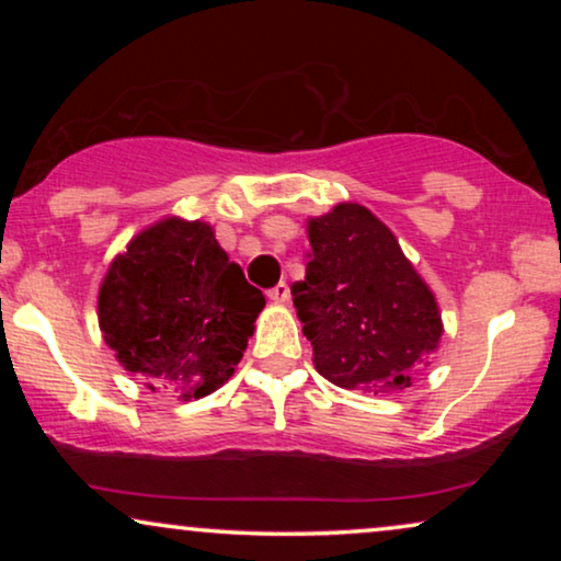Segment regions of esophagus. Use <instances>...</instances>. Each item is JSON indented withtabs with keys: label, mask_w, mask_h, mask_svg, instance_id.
<instances>
[{
	"label": "esophagus",
	"mask_w": 561,
	"mask_h": 561,
	"mask_svg": "<svg viewBox=\"0 0 561 561\" xmlns=\"http://www.w3.org/2000/svg\"><path fill=\"white\" fill-rule=\"evenodd\" d=\"M267 298H271V301H275V304H286L290 298L288 283H278V286H273L271 290H267Z\"/></svg>",
	"instance_id": "1"
}]
</instances>
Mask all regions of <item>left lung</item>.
<instances>
[{"label": "left lung", "mask_w": 561, "mask_h": 561, "mask_svg": "<svg viewBox=\"0 0 561 561\" xmlns=\"http://www.w3.org/2000/svg\"><path fill=\"white\" fill-rule=\"evenodd\" d=\"M309 242L290 296L319 375L365 393L409 388L439 344L442 317L393 232L365 206L340 204L309 221Z\"/></svg>", "instance_id": "1"}]
</instances>
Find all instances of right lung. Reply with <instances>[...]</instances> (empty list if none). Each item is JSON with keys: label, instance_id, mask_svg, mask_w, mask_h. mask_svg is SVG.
Segmentation results:
<instances>
[{"label": "right lung", "instance_id": "1", "mask_svg": "<svg viewBox=\"0 0 561 561\" xmlns=\"http://www.w3.org/2000/svg\"><path fill=\"white\" fill-rule=\"evenodd\" d=\"M263 306L209 225L163 219L114 257L99 327L125 370L191 401L232 378Z\"/></svg>", "mask_w": 561, "mask_h": 561}]
</instances>
